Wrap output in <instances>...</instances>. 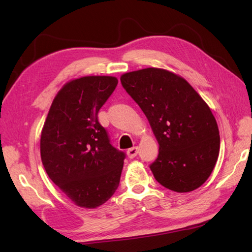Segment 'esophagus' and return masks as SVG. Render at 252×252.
<instances>
[{
    "mask_svg": "<svg viewBox=\"0 0 252 252\" xmlns=\"http://www.w3.org/2000/svg\"><path fill=\"white\" fill-rule=\"evenodd\" d=\"M137 154H138L137 146H134V147H132L130 149H127V156H129V158H131V159L135 158L137 156Z\"/></svg>",
    "mask_w": 252,
    "mask_h": 252,
    "instance_id": "obj_1",
    "label": "esophagus"
}]
</instances>
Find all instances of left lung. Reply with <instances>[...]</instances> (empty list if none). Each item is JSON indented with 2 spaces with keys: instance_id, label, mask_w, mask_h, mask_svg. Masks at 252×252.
Instances as JSON below:
<instances>
[{
  "instance_id": "8db88e82",
  "label": "left lung",
  "mask_w": 252,
  "mask_h": 252,
  "mask_svg": "<svg viewBox=\"0 0 252 252\" xmlns=\"http://www.w3.org/2000/svg\"><path fill=\"white\" fill-rule=\"evenodd\" d=\"M120 80L158 141V157L149 165L155 179L178 192L201 186L220 151L216 118L205 100L186 80L163 69L127 72Z\"/></svg>"
}]
</instances>
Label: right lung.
Segmentation results:
<instances>
[{
  "label": "right lung",
  "instance_id": "right-lung-1",
  "mask_svg": "<svg viewBox=\"0 0 252 252\" xmlns=\"http://www.w3.org/2000/svg\"><path fill=\"white\" fill-rule=\"evenodd\" d=\"M118 84L90 76L58 92L41 134V159L49 178L79 207L96 208L119 186L126 153L111 145L98 111Z\"/></svg>",
  "mask_w": 252,
  "mask_h": 252
}]
</instances>
